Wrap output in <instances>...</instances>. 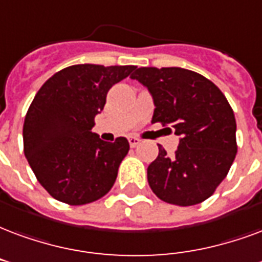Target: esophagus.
I'll use <instances>...</instances> for the list:
<instances>
[{"label": "esophagus", "instance_id": "1", "mask_svg": "<svg viewBox=\"0 0 262 262\" xmlns=\"http://www.w3.org/2000/svg\"><path fill=\"white\" fill-rule=\"evenodd\" d=\"M139 143H140V140L137 137H129V144H130V147H136Z\"/></svg>", "mask_w": 262, "mask_h": 262}]
</instances>
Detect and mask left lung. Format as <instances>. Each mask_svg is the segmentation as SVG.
<instances>
[{"mask_svg":"<svg viewBox=\"0 0 262 262\" xmlns=\"http://www.w3.org/2000/svg\"><path fill=\"white\" fill-rule=\"evenodd\" d=\"M132 79L148 89L161 122L180 137L173 156L158 146L147 168L154 194L187 207L214 194L237 152L236 119L226 97L214 83L183 68H139Z\"/></svg>","mask_w":262,"mask_h":262,"instance_id":"left-lung-1","label":"left lung"}]
</instances>
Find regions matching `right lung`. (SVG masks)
<instances>
[{"mask_svg":"<svg viewBox=\"0 0 262 262\" xmlns=\"http://www.w3.org/2000/svg\"><path fill=\"white\" fill-rule=\"evenodd\" d=\"M135 69L72 65L37 92L25 118L23 148L40 185L55 200L83 205L111 190L129 141L118 137L108 143L92 129L110 89Z\"/></svg>","mask_w":262,"mask_h":262,"instance_id":"1","label":"right lung"}]
</instances>
